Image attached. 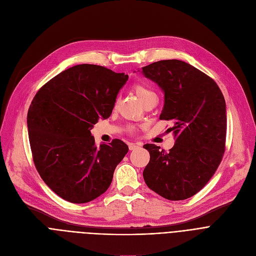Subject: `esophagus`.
Returning a JSON list of instances; mask_svg holds the SVG:
<instances>
[{"mask_svg":"<svg viewBox=\"0 0 256 256\" xmlns=\"http://www.w3.org/2000/svg\"><path fill=\"white\" fill-rule=\"evenodd\" d=\"M141 146H142L141 144H134V143H130L128 144L130 150H134V149H137V148H140Z\"/></svg>","mask_w":256,"mask_h":256,"instance_id":"obj_1","label":"esophagus"}]
</instances>
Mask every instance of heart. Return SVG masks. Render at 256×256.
<instances>
[{
    "label": "heart",
    "instance_id": "b5f03b06",
    "mask_svg": "<svg viewBox=\"0 0 256 256\" xmlns=\"http://www.w3.org/2000/svg\"><path fill=\"white\" fill-rule=\"evenodd\" d=\"M134 90L141 102H144L146 98H148L150 96H156L154 92H153L149 86H147L145 83L140 82V81L136 82L134 84Z\"/></svg>",
    "mask_w": 256,
    "mask_h": 256
}]
</instances>
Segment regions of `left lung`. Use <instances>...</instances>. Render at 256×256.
I'll use <instances>...</instances> for the list:
<instances>
[{"label":"left lung","instance_id":"obj_1","mask_svg":"<svg viewBox=\"0 0 256 256\" xmlns=\"http://www.w3.org/2000/svg\"><path fill=\"white\" fill-rule=\"evenodd\" d=\"M164 92L160 120H172L175 144L166 152L145 144L150 160L143 177L151 190L170 200L198 194L222 160L226 138L224 96L216 82L194 66L164 60L142 68Z\"/></svg>","mask_w":256,"mask_h":256}]
</instances>
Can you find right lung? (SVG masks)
<instances>
[{
  "label": "right lung",
  "mask_w": 256,
  "mask_h": 256,
  "mask_svg": "<svg viewBox=\"0 0 256 256\" xmlns=\"http://www.w3.org/2000/svg\"><path fill=\"white\" fill-rule=\"evenodd\" d=\"M128 76L82 64L60 73L38 90L28 112L32 160L49 188L62 198L88 202L110 186L128 151L119 139L96 145L90 130L108 118Z\"/></svg>",
  "instance_id": "add662e5"
}]
</instances>
